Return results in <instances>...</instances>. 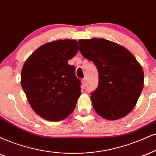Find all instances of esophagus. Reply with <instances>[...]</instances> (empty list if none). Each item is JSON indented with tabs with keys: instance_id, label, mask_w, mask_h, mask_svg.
<instances>
[{
	"instance_id": "34e87169",
	"label": "esophagus",
	"mask_w": 156,
	"mask_h": 156,
	"mask_svg": "<svg viewBox=\"0 0 156 156\" xmlns=\"http://www.w3.org/2000/svg\"><path fill=\"white\" fill-rule=\"evenodd\" d=\"M82 83L83 84L84 87H86V85H87V80H86V78H84L83 80H82Z\"/></svg>"
}]
</instances>
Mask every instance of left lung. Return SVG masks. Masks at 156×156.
Masks as SVG:
<instances>
[{
  "instance_id": "left-lung-1",
  "label": "left lung",
  "mask_w": 156,
  "mask_h": 156,
  "mask_svg": "<svg viewBox=\"0 0 156 156\" xmlns=\"http://www.w3.org/2000/svg\"><path fill=\"white\" fill-rule=\"evenodd\" d=\"M81 54L93 61L99 73L98 86L91 93L93 108L108 120L129 114L144 86L142 66L123 46L103 38L78 41Z\"/></svg>"
}]
</instances>
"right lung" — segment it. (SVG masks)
<instances>
[{
    "instance_id": "1",
    "label": "right lung",
    "mask_w": 156,
    "mask_h": 156,
    "mask_svg": "<svg viewBox=\"0 0 156 156\" xmlns=\"http://www.w3.org/2000/svg\"><path fill=\"white\" fill-rule=\"evenodd\" d=\"M75 40H58L40 46L22 67L21 84L33 111L51 122L74 111L81 95V82L68 64L78 52Z\"/></svg>"
}]
</instances>
